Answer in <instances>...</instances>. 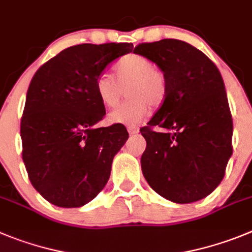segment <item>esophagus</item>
Listing matches in <instances>:
<instances>
[{
    "mask_svg": "<svg viewBox=\"0 0 252 252\" xmlns=\"http://www.w3.org/2000/svg\"><path fill=\"white\" fill-rule=\"evenodd\" d=\"M127 131L130 135H135V133L138 132V127H136V126H127Z\"/></svg>",
    "mask_w": 252,
    "mask_h": 252,
    "instance_id": "esophagus-1",
    "label": "esophagus"
}]
</instances>
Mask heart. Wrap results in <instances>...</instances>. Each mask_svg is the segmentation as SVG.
<instances>
[{
    "label": "heart",
    "instance_id": "obj_1",
    "mask_svg": "<svg viewBox=\"0 0 252 252\" xmlns=\"http://www.w3.org/2000/svg\"><path fill=\"white\" fill-rule=\"evenodd\" d=\"M116 75L102 72L97 76L94 87L101 102L114 108L127 91L128 100L108 115L112 124L133 125L146 114L149 105L158 107L167 94L166 77L156 63L142 55L131 54L122 57L116 66Z\"/></svg>",
    "mask_w": 252,
    "mask_h": 252
}]
</instances>
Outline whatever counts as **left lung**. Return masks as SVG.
<instances>
[{
	"mask_svg": "<svg viewBox=\"0 0 252 252\" xmlns=\"http://www.w3.org/2000/svg\"><path fill=\"white\" fill-rule=\"evenodd\" d=\"M133 52L158 64L167 84L165 101L140 130L147 144L142 174L170 201H198L220 185L232 155V117L220 71L180 40L140 43Z\"/></svg>",
	"mask_w": 252,
	"mask_h": 252,
	"instance_id": "obj_1",
	"label": "left lung"
}]
</instances>
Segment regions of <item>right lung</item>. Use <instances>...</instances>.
Wrapping results in <instances>:
<instances>
[{
  "label": "right lung",
  "mask_w": 252,
  "mask_h": 252,
  "mask_svg": "<svg viewBox=\"0 0 252 252\" xmlns=\"http://www.w3.org/2000/svg\"><path fill=\"white\" fill-rule=\"evenodd\" d=\"M132 48L115 42L71 46L32 77L21 119L22 160L32 186L51 204L84 206L107 184L128 133L121 124L94 127L106 114L94 82Z\"/></svg>",
  "instance_id": "right-lung-1"
}]
</instances>
